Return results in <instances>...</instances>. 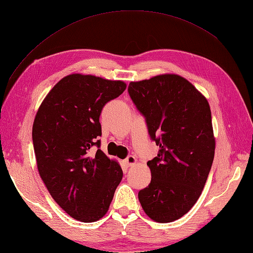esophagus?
Masks as SVG:
<instances>
[{
    "label": "esophagus",
    "instance_id": "esophagus-1",
    "mask_svg": "<svg viewBox=\"0 0 253 253\" xmlns=\"http://www.w3.org/2000/svg\"><path fill=\"white\" fill-rule=\"evenodd\" d=\"M124 162H125V164L127 166H132V165H135L137 163V159L133 157V155H129V157H128L125 161H124Z\"/></svg>",
    "mask_w": 253,
    "mask_h": 253
}]
</instances>
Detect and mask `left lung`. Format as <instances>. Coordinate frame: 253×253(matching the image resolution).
<instances>
[{"label":"left lung","instance_id":"8db88e82","mask_svg":"<svg viewBox=\"0 0 253 253\" xmlns=\"http://www.w3.org/2000/svg\"><path fill=\"white\" fill-rule=\"evenodd\" d=\"M128 92L160 147L147 163L151 181L139 191V201L154 222H174L198 201L213 163L215 138L209 102L176 74L131 82Z\"/></svg>","mask_w":253,"mask_h":253}]
</instances>
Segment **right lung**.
Returning a JSON list of instances; mask_svg holds the SVG:
<instances>
[{"label": "right lung", "mask_w": 253, "mask_h": 253, "mask_svg": "<svg viewBox=\"0 0 253 253\" xmlns=\"http://www.w3.org/2000/svg\"><path fill=\"white\" fill-rule=\"evenodd\" d=\"M126 87L122 80L71 74L50 90L36 114L32 141L40 177L54 201L77 221L103 217L123 178L117 161L91 148H100L102 109Z\"/></svg>", "instance_id": "right-lung-1"}]
</instances>
